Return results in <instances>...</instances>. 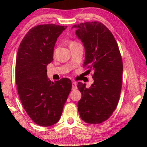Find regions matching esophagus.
Listing matches in <instances>:
<instances>
[{"mask_svg": "<svg viewBox=\"0 0 147 147\" xmlns=\"http://www.w3.org/2000/svg\"><path fill=\"white\" fill-rule=\"evenodd\" d=\"M76 89H77L76 83L73 82H72V89H73V90H75Z\"/></svg>", "mask_w": 147, "mask_h": 147, "instance_id": "esophagus-1", "label": "esophagus"}]
</instances>
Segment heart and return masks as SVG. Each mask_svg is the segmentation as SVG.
Returning <instances> with one entry per match:
<instances>
[{"label": "heart", "instance_id": "1", "mask_svg": "<svg viewBox=\"0 0 147 147\" xmlns=\"http://www.w3.org/2000/svg\"><path fill=\"white\" fill-rule=\"evenodd\" d=\"M77 43H77V42L74 41H71V43H70V46H71V45H74V44H77Z\"/></svg>", "mask_w": 147, "mask_h": 147}]
</instances>
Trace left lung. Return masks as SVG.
<instances>
[{
  "label": "left lung",
  "instance_id": "left-lung-1",
  "mask_svg": "<svg viewBox=\"0 0 147 147\" xmlns=\"http://www.w3.org/2000/svg\"><path fill=\"white\" fill-rule=\"evenodd\" d=\"M76 34L85 48L83 66L93 70L94 83L89 88L78 83L82 98L78 102L81 119L100 124L109 118L117 106L122 88L123 65L117 43L110 30L98 21L74 24Z\"/></svg>",
  "mask_w": 147,
  "mask_h": 147
}]
</instances>
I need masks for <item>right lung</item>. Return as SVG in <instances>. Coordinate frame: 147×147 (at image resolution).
Masks as SVG:
<instances>
[{"mask_svg":"<svg viewBox=\"0 0 147 147\" xmlns=\"http://www.w3.org/2000/svg\"><path fill=\"white\" fill-rule=\"evenodd\" d=\"M67 26L40 24L27 32L20 43L16 64L19 96L26 112L41 126L56 124L71 91L70 79L53 82L47 65L53 60L54 47Z\"/></svg>","mask_w":147,"mask_h":147,"instance_id":"right-lung-1","label":"right lung"}]
</instances>
